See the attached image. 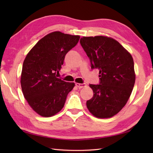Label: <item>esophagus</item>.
Returning a JSON list of instances; mask_svg holds the SVG:
<instances>
[{"label": "esophagus", "mask_w": 153, "mask_h": 153, "mask_svg": "<svg viewBox=\"0 0 153 153\" xmlns=\"http://www.w3.org/2000/svg\"><path fill=\"white\" fill-rule=\"evenodd\" d=\"M76 85L78 87L79 89H82L83 87H86V84L85 83H76Z\"/></svg>", "instance_id": "obj_1"}]
</instances>
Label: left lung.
I'll list each match as a JSON object with an SVG mask.
<instances>
[{"mask_svg":"<svg viewBox=\"0 0 153 153\" xmlns=\"http://www.w3.org/2000/svg\"><path fill=\"white\" fill-rule=\"evenodd\" d=\"M80 43L91 68L99 70L100 84L89 87L93 97L87 100L89 111L98 118H109L121 110L130 97L135 81L131 54L113 38L83 37Z\"/></svg>","mask_w":153,"mask_h":153,"instance_id":"left-lung-1","label":"left lung"}]
</instances>
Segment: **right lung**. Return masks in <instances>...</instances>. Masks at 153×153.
I'll return each instance as SVG.
<instances>
[{"instance_id":"add662e5","label":"right lung","mask_w":153,"mask_h":153,"mask_svg":"<svg viewBox=\"0 0 153 153\" xmlns=\"http://www.w3.org/2000/svg\"><path fill=\"white\" fill-rule=\"evenodd\" d=\"M79 35L54 31L39 41L23 63L20 83L29 105L39 115L51 117L62 109L75 86L57 77L65 56L79 40Z\"/></svg>"}]
</instances>
